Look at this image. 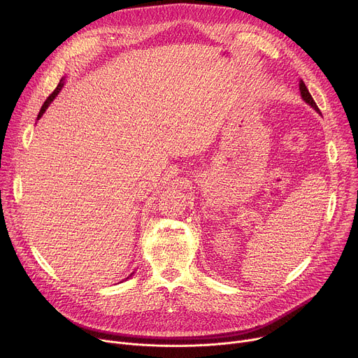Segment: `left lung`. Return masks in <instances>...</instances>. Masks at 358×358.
I'll use <instances>...</instances> for the list:
<instances>
[{
    "mask_svg": "<svg viewBox=\"0 0 358 358\" xmlns=\"http://www.w3.org/2000/svg\"><path fill=\"white\" fill-rule=\"evenodd\" d=\"M300 92H301V96H303V100L308 104V106H311L318 114H320V108L317 107V104H315V101L313 100V96H311V94L308 92V90H307V87H306V84H304V81L301 80L300 81Z\"/></svg>",
    "mask_w": 358,
    "mask_h": 358,
    "instance_id": "left-lung-1",
    "label": "left lung"
}]
</instances>
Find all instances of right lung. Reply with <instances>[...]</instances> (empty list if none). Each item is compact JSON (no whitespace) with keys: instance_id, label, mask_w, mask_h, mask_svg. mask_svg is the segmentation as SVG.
<instances>
[{"instance_id":"obj_1","label":"right lung","mask_w":358,"mask_h":358,"mask_svg":"<svg viewBox=\"0 0 358 358\" xmlns=\"http://www.w3.org/2000/svg\"><path fill=\"white\" fill-rule=\"evenodd\" d=\"M62 85H64V83H62V80H61V81H59V84L57 85V88H55V90H54V91H52V92H51V94L48 95V99H47V100H45V103L43 104V107H41V110H40V113H38V117H37V120H40V118L43 117V114L45 113V110L48 108V106H50V104L52 103V100H54V99H55V96L58 95V92L61 91ZM131 275H133V274H131Z\"/></svg>"}]
</instances>
